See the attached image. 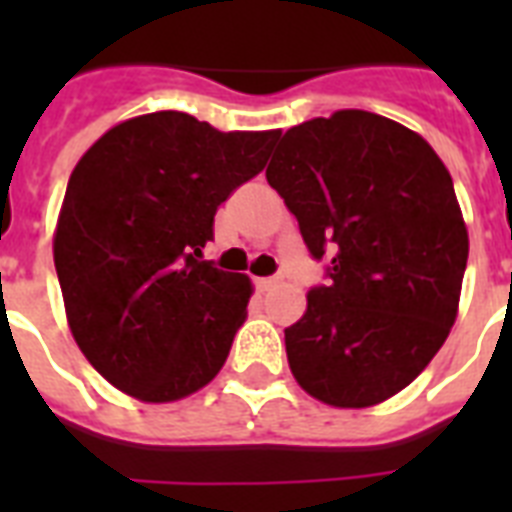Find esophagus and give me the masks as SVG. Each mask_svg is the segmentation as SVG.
<instances>
[{"label": "esophagus", "mask_w": 512, "mask_h": 512, "mask_svg": "<svg viewBox=\"0 0 512 512\" xmlns=\"http://www.w3.org/2000/svg\"><path fill=\"white\" fill-rule=\"evenodd\" d=\"M255 284L260 292H268V289H273L279 284V279H276V276H268V279H255Z\"/></svg>", "instance_id": "34e87169"}]
</instances>
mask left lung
Wrapping results in <instances>:
<instances>
[{
    "mask_svg": "<svg viewBox=\"0 0 512 512\" xmlns=\"http://www.w3.org/2000/svg\"><path fill=\"white\" fill-rule=\"evenodd\" d=\"M265 177L311 255L332 252L329 284L284 329L297 385L337 409L388 401L457 319L468 228L452 175L422 135L345 108L287 130Z\"/></svg>",
    "mask_w": 512,
    "mask_h": 512,
    "instance_id": "1",
    "label": "left lung"
}]
</instances>
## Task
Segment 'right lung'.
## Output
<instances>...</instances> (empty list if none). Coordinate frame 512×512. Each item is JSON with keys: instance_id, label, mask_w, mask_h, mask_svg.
I'll list each match as a JSON object with an SVG mask.
<instances>
[{"instance_id": "right-lung-1", "label": "right lung", "mask_w": 512, "mask_h": 512, "mask_svg": "<svg viewBox=\"0 0 512 512\" xmlns=\"http://www.w3.org/2000/svg\"><path fill=\"white\" fill-rule=\"evenodd\" d=\"M279 135L156 111L119 122L79 159L52 257L71 335L114 388L170 404L223 369L255 289L201 260V247Z\"/></svg>"}]
</instances>
